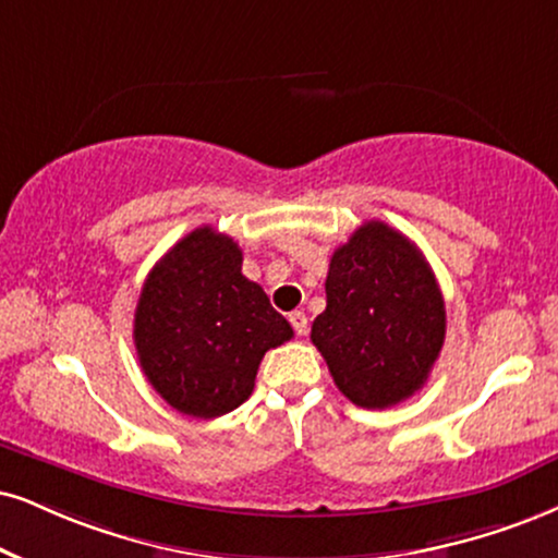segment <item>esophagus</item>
<instances>
[{"mask_svg": "<svg viewBox=\"0 0 558 558\" xmlns=\"http://www.w3.org/2000/svg\"><path fill=\"white\" fill-rule=\"evenodd\" d=\"M290 323H292L294 333H298V336H305L307 333V315L302 313V311L290 313Z\"/></svg>", "mask_w": 558, "mask_h": 558, "instance_id": "1", "label": "esophagus"}]
</instances>
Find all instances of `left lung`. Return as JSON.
Returning <instances> with one entry per match:
<instances>
[{
    "mask_svg": "<svg viewBox=\"0 0 558 558\" xmlns=\"http://www.w3.org/2000/svg\"><path fill=\"white\" fill-rule=\"evenodd\" d=\"M311 339L362 409L414 396L445 343V300L422 251L385 222H364L333 251Z\"/></svg>",
    "mask_w": 558,
    "mask_h": 558,
    "instance_id": "obj_1",
    "label": "left lung"
}]
</instances>
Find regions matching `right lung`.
<instances>
[{"label":"right lung","instance_id":"right-lung-1","mask_svg":"<svg viewBox=\"0 0 558 558\" xmlns=\"http://www.w3.org/2000/svg\"><path fill=\"white\" fill-rule=\"evenodd\" d=\"M292 336L266 292L243 277L235 240L209 225L157 260L134 313V347L149 385L196 418L247 401L264 354Z\"/></svg>","mask_w":558,"mask_h":558}]
</instances>
